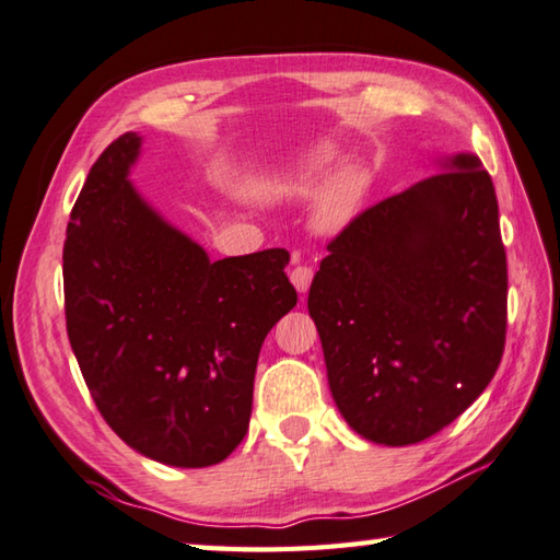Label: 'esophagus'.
I'll return each mask as SVG.
<instances>
[{
    "mask_svg": "<svg viewBox=\"0 0 560 560\" xmlns=\"http://www.w3.org/2000/svg\"><path fill=\"white\" fill-rule=\"evenodd\" d=\"M311 281H313V269L306 267V264H299V267L291 271V283L296 287L299 293H306L308 287H311Z\"/></svg>",
    "mask_w": 560,
    "mask_h": 560,
    "instance_id": "esophagus-1",
    "label": "esophagus"
}]
</instances>
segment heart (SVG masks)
I'll use <instances>...</instances> for the list:
<instances>
[{
    "mask_svg": "<svg viewBox=\"0 0 560 560\" xmlns=\"http://www.w3.org/2000/svg\"><path fill=\"white\" fill-rule=\"evenodd\" d=\"M335 159V151L330 147H313L303 151L301 156L287 161L279 168H273L269 176L259 180V192L267 198L283 196V192L296 190L306 183L315 180V176L323 174L325 166ZM362 196V176L354 168H340L328 183H325L320 196V212L325 220H338L345 212L352 210L354 202Z\"/></svg>",
    "mask_w": 560,
    "mask_h": 560,
    "instance_id": "obj_1",
    "label": "heart"
}]
</instances>
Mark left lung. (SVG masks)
<instances>
[{"mask_svg": "<svg viewBox=\"0 0 560 560\" xmlns=\"http://www.w3.org/2000/svg\"><path fill=\"white\" fill-rule=\"evenodd\" d=\"M443 168L360 212L308 291L332 399L372 443L431 439L485 392L504 352L492 178L475 154Z\"/></svg>", "mask_w": 560, "mask_h": 560, "instance_id": "1", "label": "left lung"}]
</instances>
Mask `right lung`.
Masks as SVG:
<instances>
[{"label": "right lung", "mask_w": 560, "mask_h": 560, "mask_svg": "<svg viewBox=\"0 0 560 560\" xmlns=\"http://www.w3.org/2000/svg\"><path fill=\"white\" fill-rule=\"evenodd\" d=\"M141 137L100 154L63 245L66 328L95 406L129 448L222 463L249 429L267 332L296 306L289 252L210 261L129 180Z\"/></svg>", "instance_id": "1"}]
</instances>
